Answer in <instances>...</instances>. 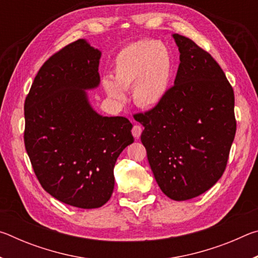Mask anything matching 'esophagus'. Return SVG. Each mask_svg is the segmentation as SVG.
Masks as SVG:
<instances>
[{"label": "esophagus", "instance_id": "1", "mask_svg": "<svg viewBox=\"0 0 258 258\" xmlns=\"http://www.w3.org/2000/svg\"><path fill=\"white\" fill-rule=\"evenodd\" d=\"M142 133V127L140 125H134L132 128V134L135 139H139Z\"/></svg>", "mask_w": 258, "mask_h": 258}]
</instances>
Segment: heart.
Listing matches in <instances>:
<instances>
[{
    "instance_id": "heart-1",
    "label": "heart",
    "mask_w": 258,
    "mask_h": 258,
    "mask_svg": "<svg viewBox=\"0 0 258 258\" xmlns=\"http://www.w3.org/2000/svg\"><path fill=\"white\" fill-rule=\"evenodd\" d=\"M174 59L171 50L155 40H140L124 46L113 62V81L104 77L107 95L124 101V90L132 87L135 104L142 109L155 108L164 101L171 86Z\"/></svg>"
}]
</instances>
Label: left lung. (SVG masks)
Returning a JSON list of instances; mask_svg holds the SVG:
<instances>
[{"instance_id":"1","label":"left lung","mask_w":258,"mask_h":258,"mask_svg":"<svg viewBox=\"0 0 258 258\" xmlns=\"http://www.w3.org/2000/svg\"><path fill=\"white\" fill-rule=\"evenodd\" d=\"M180 64L164 101L134 117L161 191L176 202L198 197L220 180L234 140V93L213 56L173 34Z\"/></svg>"}]
</instances>
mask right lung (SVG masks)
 Listing matches in <instances>:
<instances>
[{
  "label": "right lung",
  "instance_id": "obj_1",
  "mask_svg": "<svg viewBox=\"0 0 258 258\" xmlns=\"http://www.w3.org/2000/svg\"><path fill=\"white\" fill-rule=\"evenodd\" d=\"M101 52L77 40L47 59L25 100V148L47 194L92 209L110 199L116 160L133 143L125 117L101 116L86 90L100 84Z\"/></svg>",
  "mask_w": 258,
  "mask_h": 258
}]
</instances>
